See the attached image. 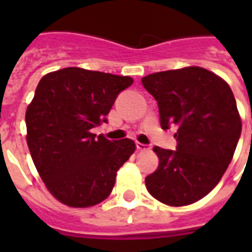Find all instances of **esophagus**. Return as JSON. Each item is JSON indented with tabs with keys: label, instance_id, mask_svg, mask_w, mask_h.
Wrapping results in <instances>:
<instances>
[{
	"label": "esophagus",
	"instance_id": "34e87169",
	"mask_svg": "<svg viewBox=\"0 0 252 252\" xmlns=\"http://www.w3.org/2000/svg\"><path fill=\"white\" fill-rule=\"evenodd\" d=\"M136 146H137V150L149 149V146L146 145V144H141V142H137V144H136Z\"/></svg>",
	"mask_w": 252,
	"mask_h": 252
}]
</instances>
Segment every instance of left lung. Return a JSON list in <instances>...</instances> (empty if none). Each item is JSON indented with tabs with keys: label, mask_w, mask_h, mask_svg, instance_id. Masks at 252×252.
Listing matches in <instances>:
<instances>
[{
	"label": "left lung",
	"mask_w": 252,
	"mask_h": 252,
	"mask_svg": "<svg viewBox=\"0 0 252 252\" xmlns=\"http://www.w3.org/2000/svg\"><path fill=\"white\" fill-rule=\"evenodd\" d=\"M157 100L161 126H176V150L154 146L158 168L145 178L154 199L184 207L207 196L233 159L242 120L230 86L211 70L186 66L144 77Z\"/></svg>",
	"instance_id": "left-lung-1"
}]
</instances>
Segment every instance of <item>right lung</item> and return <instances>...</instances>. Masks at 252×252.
Here are the masks:
<instances>
[{
  "instance_id": "right-lung-1",
  "label": "right lung",
  "mask_w": 252,
  "mask_h": 252,
  "mask_svg": "<svg viewBox=\"0 0 252 252\" xmlns=\"http://www.w3.org/2000/svg\"><path fill=\"white\" fill-rule=\"evenodd\" d=\"M132 84L128 76L76 66L40 80L26 111V140L41 180L60 203L87 208L110 196L136 144L96 137L93 128L107 123L118 94Z\"/></svg>"
}]
</instances>
